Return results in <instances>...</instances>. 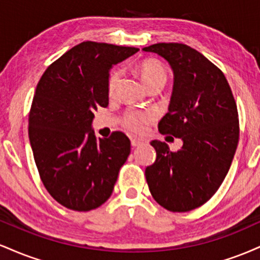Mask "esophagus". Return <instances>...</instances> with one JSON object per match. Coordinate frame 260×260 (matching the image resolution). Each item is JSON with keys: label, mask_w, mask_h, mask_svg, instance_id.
<instances>
[{"label": "esophagus", "mask_w": 260, "mask_h": 260, "mask_svg": "<svg viewBox=\"0 0 260 260\" xmlns=\"http://www.w3.org/2000/svg\"><path fill=\"white\" fill-rule=\"evenodd\" d=\"M131 144H132V147H139L140 144H143V142L139 139H131Z\"/></svg>", "instance_id": "obj_1"}]
</instances>
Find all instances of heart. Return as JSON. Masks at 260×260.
<instances>
[{
    "label": "heart",
    "mask_w": 260,
    "mask_h": 260,
    "mask_svg": "<svg viewBox=\"0 0 260 260\" xmlns=\"http://www.w3.org/2000/svg\"><path fill=\"white\" fill-rule=\"evenodd\" d=\"M138 70L143 82L148 86L162 83L165 84L168 80V72L165 67L155 59H145L140 62ZM122 72L121 70H112L110 72L109 80H107V91L110 95H115L120 84ZM154 120V113L150 111H129L123 116V126L131 132L140 133L144 131L145 124L150 123Z\"/></svg>",
    "instance_id": "obj_1"
}]
</instances>
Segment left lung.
<instances>
[{"label":"left lung","instance_id":"1","mask_svg":"<svg viewBox=\"0 0 260 260\" xmlns=\"http://www.w3.org/2000/svg\"><path fill=\"white\" fill-rule=\"evenodd\" d=\"M143 51L157 53L174 71L169 112L159 131L183 142L171 151L165 142L153 140L156 160L145 169V178L161 207L184 213L207 203L228 175L240 137L237 105L223 73L197 50L159 43Z\"/></svg>","mask_w":260,"mask_h":260}]
</instances>
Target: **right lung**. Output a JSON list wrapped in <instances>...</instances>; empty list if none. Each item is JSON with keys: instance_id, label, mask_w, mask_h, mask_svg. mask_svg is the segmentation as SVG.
Instances as JSON below:
<instances>
[{"instance_id": "right-lung-1", "label": "right lung", "mask_w": 260, "mask_h": 260, "mask_svg": "<svg viewBox=\"0 0 260 260\" xmlns=\"http://www.w3.org/2000/svg\"><path fill=\"white\" fill-rule=\"evenodd\" d=\"M138 50L84 41L50 64L39 80L29 112V140L45 188L71 210L104 204L131 153L126 134L96 139L91 123L95 110L109 105L112 66Z\"/></svg>"}]
</instances>
